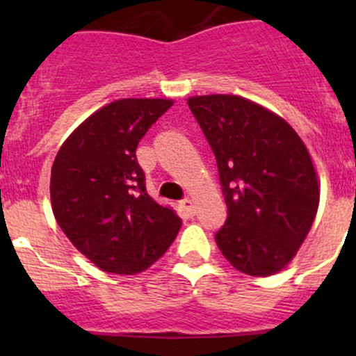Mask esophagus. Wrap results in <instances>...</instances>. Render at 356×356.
<instances>
[{"mask_svg":"<svg viewBox=\"0 0 356 356\" xmlns=\"http://www.w3.org/2000/svg\"><path fill=\"white\" fill-rule=\"evenodd\" d=\"M179 207L182 208V211H184L188 217H193V215H195V203H193L191 198H184L179 203Z\"/></svg>","mask_w":356,"mask_h":356,"instance_id":"esophagus-1","label":"esophagus"}]
</instances>
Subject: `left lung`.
Instances as JSON below:
<instances>
[{"label": "left lung", "mask_w": 356, "mask_h": 356, "mask_svg": "<svg viewBox=\"0 0 356 356\" xmlns=\"http://www.w3.org/2000/svg\"><path fill=\"white\" fill-rule=\"evenodd\" d=\"M188 105L213 149L227 204L218 250L243 274H277L317 215L321 182L307 146L284 118L243 96H191Z\"/></svg>", "instance_id": "8db88e82"}]
</instances>
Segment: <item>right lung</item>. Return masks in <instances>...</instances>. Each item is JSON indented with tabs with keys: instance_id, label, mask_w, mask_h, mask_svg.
<instances>
[{
	"instance_id": "1",
	"label": "right lung",
	"mask_w": 356,
	"mask_h": 356,
	"mask_svg": "<svg viewBox=\"0 0 356 356\" xmlns=\"http://www.w3.org/2000/svg\"><path fill=\"white\" fill-rule=\"evenodd\" d=\"M172 99L124 98L89 115L51 167V208L70 243L102 270L136 275L174 243L181 218L146 193L136 148Z\"/></svg>"
}]
</instances>
